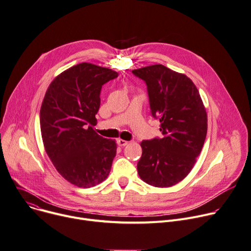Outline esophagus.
<instances>
[{
    "instance_id": "1",
    "label": "esophagus",
    "mask_w": 251,
    "mask_h": 251,
    "mask_svg": "<svg viewBox=\"0 0 251 251\" xmlns=\"http://www.w3.org/2000/svg\"><path fill=\"white\" fill-rule=\"evenodd\" d=\"M117 143H118V145L121 146V147H125V146H126V145L128 144L127 141H125V140H122V139H118V140H117Z\"/></svg>"
}]
</instances>
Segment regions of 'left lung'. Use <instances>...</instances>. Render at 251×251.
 I'll use <instances>...</instances> for the list:
<instances>
[{
    "label": "left lung",
    "mask_w": 251,
    "mask_h": 251,
    "mask_svg": "<svg viewBox=\"0 0 251 251\" xmlns=\"http://www.w3.org/2000/svg\"><path fill=\"white\" fill-rule=\"evenodd\" d=\"M148 88L153 118L162 139L143 141L138 163L140 178L167 188L181 182L194 167L207 134V112L196 85L183 73L162 64L131 71Z\"/></svg>",
    "instance_id": "left-lung-1"
}]
</instances>
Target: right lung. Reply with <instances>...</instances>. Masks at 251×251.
I'll list each match as a JSON object with an SVG mask.
<instances>
[{
  "label": "right lung",
  "mask_w": 251,
  "mask_h": 251,
  "mask_svg": "<svg viewBox=\"0 0 251 251\" xmlns=\"http://www.w3.org/2000/svg\"><path fill=\"white\" fill-rule=\"evenodd\" d=\"M117 71L83 62L56 76L45 93L40 127L45 151L69 183L90 188L103 182L117 153V144L95 132V114L104 83Z\"/></svg>",
  "instance_id": "add662e5"
}]
</instances>
